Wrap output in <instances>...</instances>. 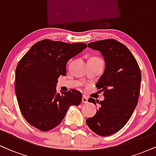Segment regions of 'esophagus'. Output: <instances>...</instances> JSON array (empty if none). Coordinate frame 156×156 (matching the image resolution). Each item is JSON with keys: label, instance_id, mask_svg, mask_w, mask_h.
<instances>
[{"label": "esophagus", "instance_id": "obj_1", "mask_svg": "<svg viewBox=\"0 0 156 156\" xmlns=\"http://www.w3.org/2000/svg\"><path fill=\"white\" fill-rule=\"evenodd\" d=\"M82 103H88V98L86 96L82 97Z\"/></svg>", "mask_w": 156, "mask_h": 156}]
</instances>
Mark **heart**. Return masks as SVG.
Listing matches in <instances>:
<instances>
[{
	"mask_svg": "<svg viewBox=\"0 0 156 156\" xmlns=\"http://www.w3.org/2000/svg\"><path fill=\"white\" fill-rule=\"evenodd\" d=\"M93 58H94V57H93Z\"/></svg>",
	"mask_w": 156,
	"mask_h": 156,
	"instance_id": "1",
	"label": "heart"
}]
</instances>
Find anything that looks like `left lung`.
I'll return each mask as SVG.
<instances>
[{"mask_svg": "<svg viewBox=\"0 0 156 156\" xmlns=\"http://www.w3.org/2000/svg\"><path fill=\"white\" fill-rule=\"evenodd\" d=\"M88 47L100 51L105 70L96 84L103 90V101L89 98L99 104L94 117L87 124L94 133L107 136L121 130L131 117L139 100L141 75L135 57L128 48L113 39L90 42Z\"/></svg>", "mask_w": 156, "mask_h": 156, "instance_id": "8db88e82", "label": "left lung"}]
</instances>
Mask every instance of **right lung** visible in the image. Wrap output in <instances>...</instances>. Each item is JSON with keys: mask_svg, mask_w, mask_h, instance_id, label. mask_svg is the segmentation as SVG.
<instances>
[{"mask_svg": "<svg viewBox=\"0 0 156 156\" xmlns=\"http://www.w3.org/2000/svg\"><path fill=\"white\" fill-rule=\"evenodd\" d=\"M83 42L67 43L44 39L37 42L21 58L16 68L15 94L26 120L42 131L58 125L71 105L82 101L79 91L56 92L60 76H66V65L87 48Z\"/></svg>", "mask_w": 156, "mask_h": 156, "instance_id": "1", "label": "right lung"}]
</instances>
